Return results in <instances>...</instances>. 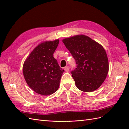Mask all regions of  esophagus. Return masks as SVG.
<instances>
[{
    "mask_svg": "<svg viewBox=\"0 0 129 129\" xmlns=\"http://www.w3.org/2000/svg\"><path fill=\"white\" fill-rule=\"evenodd\" d=\"M64 70H65V72H68L69 71V70H70V67H68V66L65 67L64 68Z\"/></svg>",
    "mask_w": 129,
    "mask_h": 129,
    "instance_id": "obj_1",
    "label": "esophagus"
}]
</instances>
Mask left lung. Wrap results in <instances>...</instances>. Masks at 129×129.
Returning a JSON list of instances; mask_svg holds the SVG:
<instances>
[{
    "label": "left lung",
    "instance_id": "8db88e82",
    "mask_svg": "<svg viewBox=\"0 0 129 129\" xmlns=\"http://www.w3.org/2000/svg\"><path fill=\"white\" fill-rule=\"evenodd\" d=\"M62 42L75 60L76 68L71 73L76 87L84 92L98 89L109 71L108 56L103 46L84 35L66 38Z\"/></svg>",
    "mask_w": 129,
    "mask_h": 129
}]
</instances>
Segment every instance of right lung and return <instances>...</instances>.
I'll return each instance as SVG.
<instances>
[{"label": "right lung", "mask_w": 129, "mask_h": 129, "mask_svg": "<svg viewBox=\"0 0 129 129\" xmlns=\"http://www.w3.org/2000/svg\"><path fill=\"white\" fill-rule=\"evenodd\" d=\"M59 39L42 43L24 61L23 75L29 87L38 94L47 96L56 92L64 70L60 68L53 54Z\"/></svg>", "instance_id": "obj_1"}]
</instances>
